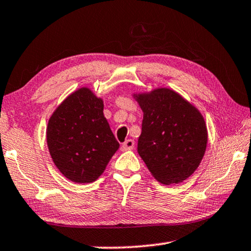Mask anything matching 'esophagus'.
Returning a JSON list of instances; mask_svg holds the SVG:
<instances>
[{"instance_id":"34e87169","label":"esophagus","mask_w":251,"mask_h":251,"mask_svg":"<svg viewBox=\"0 0 251 251\" xmlns=\"http://www.w3.org/2000/svg\"><path fill=\"white\" fill-rule=\"evenodd\" d=\"M134 141L133 140H127V141H125L124 143H123V145H122V149L124 150V151H129V150H133V147H134Z\"/></svg>"}]
</instances>
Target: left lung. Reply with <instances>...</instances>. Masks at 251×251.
Instances as JSON below:
<instances>
[{"mask_svg":"<svg viewBox=\"0 0 251 251\" xmlns=\"http://www.w3.org/2000/svg\"><path fill=\"white\" fill-rule=\"evenodd\" d=\"M133 97L143 110L137 151L151 174L165 185L186 180L200 165L208 144L200 110L165 87Z\"/></svg>","mask_w":251,"mask_h":251,"instance_id":"obj_1","label":"left lung"}]
</instances>
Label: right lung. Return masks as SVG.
<instances>
[{
  "label": "right lung",
  "mask_w": 251,
  "mask_h": 251,
  "mask_svg": "<svg viewBox=\"0 0 251 251\" xmlns=\"http://www.w3.org/2000/svg\"><path fill=\"white\" fill-rule=\"evenodd\" d=\"M47 145L63 176L75 183L96 181L119 149L102 98L88 87L71 93L49 118Z\"/></svg>",
  "instance_id": "obj_1"
}]
</instances>
